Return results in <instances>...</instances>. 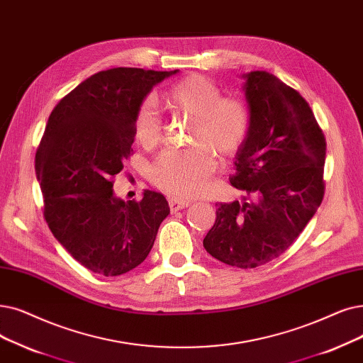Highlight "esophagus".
<instances>
[{"instance_id":"esophagus-1","label":"esophagus","mask_w":363,"mask_h":363,"mask_svg":"<svg viewBox=\"0 0 363 363\" xmlns=\"http://www.w3.org/2000/svg\"><path fill=\"white\" fill-rule=\"evenodd\" d=\"M190 206V201H184V200H177V199H172L169 200V208H170V212H178L181 209H185Z\"/></svg>"}]
</instances>
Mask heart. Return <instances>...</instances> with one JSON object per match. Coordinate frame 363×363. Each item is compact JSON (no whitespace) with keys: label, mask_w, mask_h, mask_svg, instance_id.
<instances>
[{"label":"heart","mask_w":363,"mask_h":363,"mask_svg":"<svg viewBox=\"0 0 363 363\" xmlns=\"http://www.w3.org/2000/svg\"><path fill=\"white\" fill-rule=\"evenodd\" d=\"M167 108L194 118L188 150H169L157 157L148 170L150 181L163 193L188 199L203 191L215 172V152L220 160L234 157L249 133L246 105L235 98H220L206 77L193 74L173 84L163 96ZM138 143L152 148L162 140V118L152 102L139 106L135 118Z\"/></svg>","instance_id":"heart-1"}]
</instances>
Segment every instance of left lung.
I'll return each mask as SVG.
<instances>
[{"label": "left lung", "instance_id": "left-lung-1", "mask_svg": "<svg viewBox=\"0 0 363 363\" xmlns=\"http://www.w3.org/2000/svg\"><path fill=\"white\" fill-rule=\"evenodd\" d=\"M242 78L249 133L230 182L243 197L219 203L203 246L220 262L255 269L280 257L320 206L326 143L296 90L267 71Z\"/></svg>", "mask_w": 363, "mask_h": 363}]
</instances>
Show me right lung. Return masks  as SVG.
Here are the masks:
<instances>
[{
	"mask_svg": "<svg viewBox=\"0 0 363 363\" xmlns=\"http://www.w3.org/2000/svg\"><path fill=\"white\" fill-rule=\"evenodd\" d=\"M178 71H101L68 93L47 121L35 155L45 223L93 273L120 276L144 262L170 213L162 193L145 190L140 201H124L111 179L133 151L139 106Z\"/></svg>",
	"mask_w": 363,
	"mask_h": 363,
	"instance_id": "obj_1",
	"label": "right lung"
}]
</instances>
